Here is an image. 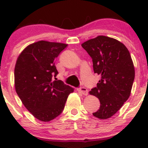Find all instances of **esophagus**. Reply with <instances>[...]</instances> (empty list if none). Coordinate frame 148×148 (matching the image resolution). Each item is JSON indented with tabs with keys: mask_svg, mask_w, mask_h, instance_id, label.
Masks as SVG:
<instances>
[{
	"mask_svg": "<svg viewBox=\"0 0 148 148\" xmlns=\"http://www.w3.org/2000/svg\"><path fill=\"white\" fill-rule=\"evenodd\" d=\"M77 90H78V92H79V93H81L82 95H87L88 90H87V89H86V88H85V87H80V88H79V89H77Z\"/></svg>",
	"mask_w": 148,
	"mask_h": 148,
	"instance_id": "34e87169",
	"label": "esophagus"
}]
</instances>
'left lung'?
I'll return each mask as SVG.
<instances>
[{
    "mask_svg": "<svg viewBox=\"0 0 148 148\" xmlns=\"http://www.w3.org/2000/svg\"><path fill=\"white\" fill-rule=\"evenodd\" d=\"M82 46L92 57L95 73L101 76L96 87L89 92L100 102L93 115L101 120L112 117L130 97L135 79V67L130 53L120 41L98 36Z\"/></svg>",
    "mask_w": 148,
    "mask_h": 148,
    "instance_id": "obj_1",
    "label": "left lung"
}]
</instances>
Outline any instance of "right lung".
Wrapping results in <instances>:
<instances>
[{
	"mask_svg": "<svg viewBox=\"0 0 148 148\" xmlns=\"http://www.w3.org/2000/svg\"><path fill=\"white\" fill-rule=\"evenodd\" d=\"M68 44L39 41L19 54L14 69L15 89L34 117L49 122L59 115L74 89L61 80L54 61ZM56 79V78H55Z\"/></svg>",
	"mask_w": 148,
	"mask_h": 148,
	"instance_id": "1",
	"label": "right lung"
}]
</instances>
